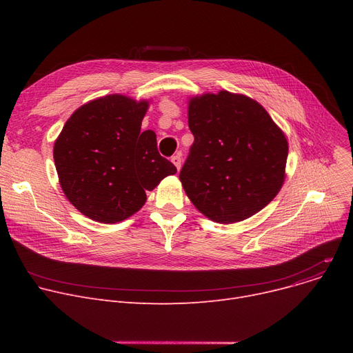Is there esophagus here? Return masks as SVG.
<instances>
[{
    "instance_id": "esophagus-1",
    "label": "esophagus",
    "mask_w": 353,
    "mask_h": 353,
    "mask_svg": "<svg viewBox=\"0 0 353 353\" xmlns=\"http://www.w3.org/2000/svg\"><path fill=\"white\" fill-rule=\"evenodd\" d=\"M172 161H173V164L177 167V170H180V167H181V156L177 153V154H174L173 157H172Z\"/></svg>"
}]
</instances>
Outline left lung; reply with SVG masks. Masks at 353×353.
I'll return each mask as SVG.
<instances>
[{
  "label": "left lung",
  "instance_id": "left-lung-1",
  "mask_svg": "<svg viewBox=\"0 0 353 353\" xmlns=\"http://www.w3.org/2000/svg\"><path fill=\"white\" fill-rule=\"evenodd\" d=\"M194 136L180 181L193 205L217 223H236L279 193L288 141L254 100L220 91L189 103Z\"/></svg>",
  "mask_w": 353,
  "mask_h": 353
}]
</instances>
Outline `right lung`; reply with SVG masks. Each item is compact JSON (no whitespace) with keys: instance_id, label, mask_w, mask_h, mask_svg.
<instances>
[{"instance_id":"right-lung-1","label":"right lung","mask_w":353,"mask_h":353,"mask_svg":"<svg viewBox=\"0 0 353 353\" xmlns=\"http://www.w3.org/2000/svg\"><path fill=\"white\" fill-rule=\"evenodd\" d=\"M147 101L111 94L72 113L54 144V163L71 205L101 223L134 214L176 165L160 156L153 130L141 132Z\"/></svg>"}]
</instances>
